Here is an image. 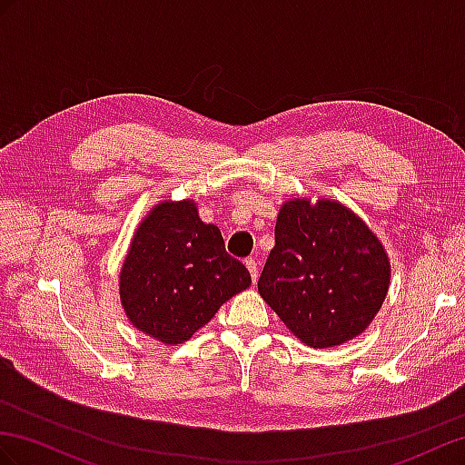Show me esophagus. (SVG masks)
<instances>
[{"mask_svg":"<svg viewBox=\"0 0 465 465\" xmlns=\"http://www.w3.org/2000/svg\"><path fill=\"white\" fill-rule=\"evenodd\" d=\"M245 267L249 269V272H252V281L255 282L257 281V261L253 259V257H249V259H245Z\"/></svg>","mask_w":465,"mask_h":465,"instance_id":"esophagus-1","label":"esophagus"}]
</instances>
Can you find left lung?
Listing matches in <instances>:
<instances>
[{"label": "left lung", "instance_id": "obj_1", "mask_svg": "<svg viewBox=\"0 0 465 465\" xmlns=\"http://www.w3.org/2000/svg\"><path fill=\"white\" fill-rule=\"evenodd\" d=\"M389 271L383 245L348 208L291 200L279 212L275 247L257 287L292 334L320 350L369 326L387 294Z\"/></svg>", "mask_w": 465, "mask_h": 465}]
</instances>
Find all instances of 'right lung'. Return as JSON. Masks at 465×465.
<instances>
[{
  "mask_svg": "<svg viewBox=\"0 0 465 465\" xmlns=\"http://www.w3.org/2000/svg\"><path fill=\"white\" fill-rule=\"evenodd\" d=\"M249 284L252 275L225 253L220 230L183 200L163 202L139 225L119 294L137 330L163 343H181Z\"/></svg>",
  "mask_w": 465,
  "mask_h": 465,
  "instance_id": "1",
  "label": "right lung"
}]
</instances>
